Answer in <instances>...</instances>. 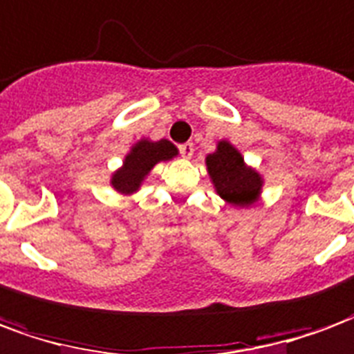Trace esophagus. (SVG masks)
I'll return each instance as SVG.
<instances>
[{"label": "esophagus", "instance_id": "34e87169", "mask_svg": "<svg viewBox=\"0 0 354 354\" xmlns=\"http://www.w3.org/2000/svg\"><path fill=\"white\" fill-rule=\"evenodd\" d=\"M193 151H195V146H193L192 142H185V144L180 146V153H182V157H185V159H189L193 155Z\"/></svg>", "mask_w": 354, "mask_h": 354}]
</instances>
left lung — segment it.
Wrapping results in <instances>:
<instances>
[{"instance_id": "obj_1", "label": "left lung", "mask_w": 354, "mask_h": 354, "mask_svg": "<svg viewBox=\"0 0 354 354\" xmlns=\"http://www.w3.org/2000/svg\"><path fill=\"white\" fill-rule=\"evenodd\" d=\"M207 172L216 193L235 208H250L261 199L266 180L246 165L245 157L230 140H218L216 149L207 155Z\"/></svg>"}]
</instances>
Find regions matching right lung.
Listing matches in <instances>:
<instances>
[{"label":"right lung","instance_id":"obj_1","mask_svg":"<svg viewBox=\"0 0 354 354\" xmlns=\"http://www.w3.org/2000/svg\"><path fill=\"white\" fill-rule=\"evenodd\" d=\"M178 147L167 138L149 140L140 138L134 142L131 149L127 151L123 159V165L111 172L109 176V185L123 197H131L138 192L144 180L149 176L157 162L170 161L178 157Z\"/></svg>","mask_w":354,"mask_h":354}]
</instances>
